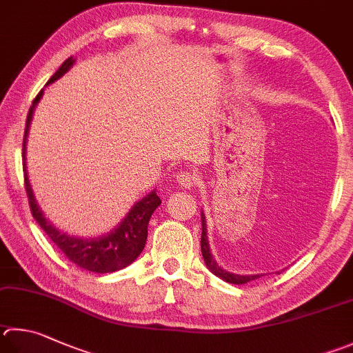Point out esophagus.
<instances>
[{"label": "esophagus", "mask_w": 353, "mask_h": 353, "mask_svg": "<svg viewBox=\"0 0 353 353\" xmlns=\"http://www.w3.org/2000/svg\"><path fill=\"white\" fill-rule=\"evenodd\" d=\"M177 182H179V185H181V187L190 190L197 183V177L190 171H181L177 174Z\"/></svg>", "instance_id": "1"}]
</instances>
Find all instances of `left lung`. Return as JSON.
<instances>
[{"mask_svg":"<svg viewBox=\"0 0 353 353\" xmlns=\"http://www.w3.org/2000/svg\"><path fill=\"white\" fill-rule=\"evenodd\" d=\"M201 250H202V256L207 267L213 272L216 276H219L221 279L225 281V283L230 284H247L250 281H254L261 278L262 274H236V273H230L227 270H223L222 267L217 265V262L213 259V254L210 253V245H208V238H207V225H205V216L202 213V238H201Z\"/></svg>","mask_w":353,"mask_h":353,"instance_id":"8db88e82","label":"left lung"}]
</instances>
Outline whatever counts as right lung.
<instances>
[{
  "label": "right lung",
  "instance_id": "obj_1",
  "mask_svg": "<svg viewBox=\"0 0 353 353\" xmlns=\"http://www.w3.org/2000/svg\"><path fill=\"white\" fill-rule=\"evenodd\" d=\"M74 59H69L63 63L59 70L50 77L49 83H54L59 80L61 75H65L68 70L72 68ZM43 95V89L38 92L37 97L32 101V106L28 114V120H26V130H24V139H23V171H24V187L26 193L29 199L30 213L34 219L38 222V225L43 228L50 241H52L57 247H59L63 253H65L69 261H72L85 270L94 272V273H112L121 270V268L132 264L134 261L139 258V254L143 252L146 238H148V222L151 214L159 207L162 201L157 196L156 191H151L143 199L134 203V207L130 210V213L121 219L117 227L111 230L110 233L99 238H77V236H70L61 230L55 228L46 217H44L41 208L38 207L35 201V196L32 193L28 171H26V140H28V131L32 120V114L38 101H40Z\"/></svg>",
  "mask_w": 353,
  "mask_h": 353
}]
</instances>
